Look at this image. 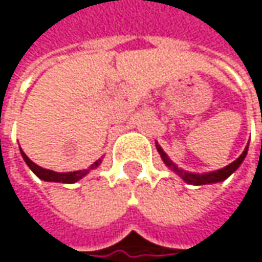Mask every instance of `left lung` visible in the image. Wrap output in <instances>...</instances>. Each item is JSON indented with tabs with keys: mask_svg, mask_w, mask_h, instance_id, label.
<instances>
[{
	"mask_svg": "<svg viewBox=\"0 0 262 262\" xmlns=\"http://www.w3.org/2000/svg\"><path fill=\"white\" fill-rule=\"evenodd\" d=\"M156 150L159 151V155H161L164 164H165L171 171H174L182 181H185L186 183H189V185H211V183L223 182V181H226L232 173H235L236 168L243 164V161H244V158H246V155H247L249 144L246 145L244 151L236 158L234 162H231L229 165H226V167H223V168H220V170L209 171V173H189V171H185L182 168H179V167L168 158V155L162 150V147H161L158 142H156Z\"/></svg>",
	"mask_w": 262,
	"mask_h": 262,
	"instance_id": "8db88e82",
	"label": "left lung"
}]
</instances>
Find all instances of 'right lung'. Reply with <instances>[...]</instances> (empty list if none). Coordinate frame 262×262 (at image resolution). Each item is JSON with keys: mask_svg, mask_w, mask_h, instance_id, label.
Instances as JSON below:
<instances>
[{"mask_svg": "<svg viewBox=\"0 0 262 262\" xmlns=\"http://www.w3.org/2000/svg\"><path fill=\"white\" fill-rule=\"evenodd\" d=\"M21 155H23V159L26 161V164L30 167V170L40 179V181H45V182H59V183H76L80 181L81 178H84L91 170L97 168L100 164H101V159L95 161L88 170H79V171H70V173H57V171H53V170H47V168H42L39 167L37 164H34L26 153L21 150Z\"/></svg>", "mask_w": 262, "mask_h": 262, "instance_id": "right-lung-1", "label": "right lung"}]
</instances>
